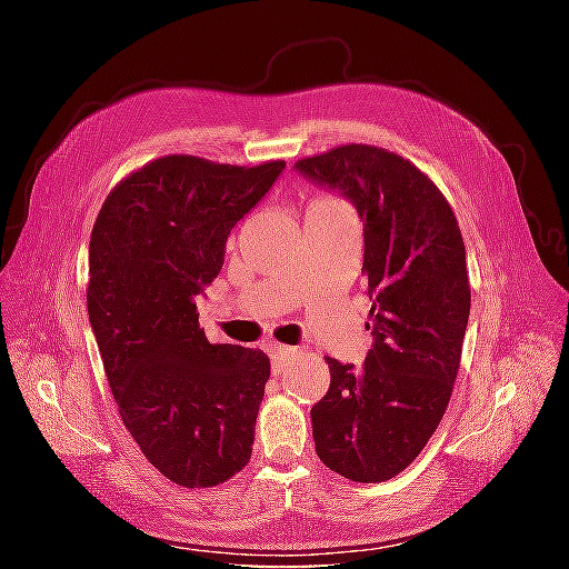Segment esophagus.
Wrapping results in <instances>:
<instances>
[{
    "instance_id": "obj_1",
    "label": "esophagus",
    "mask_w": 569,
    "mask_h": 569,
    "mask_svg": "<svg viewBox=\"0 0 569 569\" xmlns=\"http://www.w3.org/2000/svg\"><path fill=\"white\" fill-rule=\"evenodd\" d=\"M268 353H270V358H272V372L280 375V370L287 366V360L295 358L297 349L280 347V343H272V347L268 349Z\"/></svg>"
}]
</instances>
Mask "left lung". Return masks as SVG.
Here are the masks:
<instances>
[{"instance_id":"obj_1","label":"left lung","mask_w":569,"mask_h":569,"mask_svg":"<svg viewBox=\"0 0 569 569\" xmlns=\"http://www.w3.org/2000/svg\"><path fill=\"white\" fill-rule=\"evenodd\" d=\"M295 170L363 222L372 347L360 368L327 358L311 422L327 468L372 485L420 456L449 406L470 318L465 244L439 187L387 149L343 144Z\"/></svg>"}]
</instances>
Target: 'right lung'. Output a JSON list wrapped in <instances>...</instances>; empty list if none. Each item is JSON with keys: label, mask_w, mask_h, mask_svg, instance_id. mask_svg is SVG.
Returning a JSON list of instances; mask_svg holds the SVG:
<instances>
[{"label": "right lung", "mask_w": 569, "mask_h": 569, "mask_svg": "<svg viewBox=\"0 0 569 569\" xmlns=\"http://www.w3.org/2000/svg\"><path fill=\"white\" fill-rule=\"evenodd\" d=\"M282 170L163 157L120 182L94 222L88 313L107 380L144 458L180 487H216L251 458L270 360L206 339L197 297Z\"/></svg>", "instance_id": "add662e5"}]
</instances>
